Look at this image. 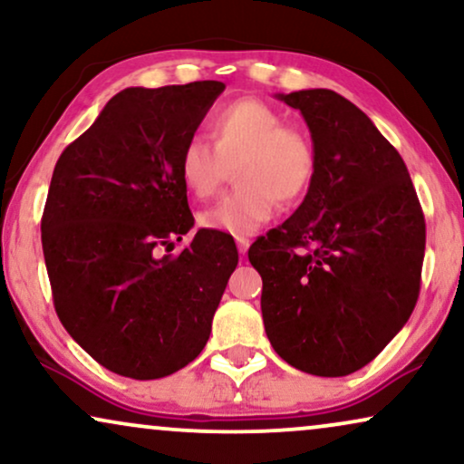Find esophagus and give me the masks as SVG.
<instances>
[{
    "mask_svg": "<svg viewBox=\"0 0 464 464\" xmlns=\"http://www.w3.org/2000/svg\"><path fill=\"white\" fill-rule=\"evenodd\" d=\"M236 242H237V250H239V255H246V252H248V248H250V239L248 237H236Z\"/></svg>",
    "mask_w": 464,
    "mask_h": 464,
    "instance_id": "obj_1",
    "label": "esophagus"
}]
</instances>
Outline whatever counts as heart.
I'll use <instances>...</instances> for the list:
<instances>
[{
  "label": "heart",
  "instance_id": "1",
  "mask_svg": "<svg viewBox=\"0 0 464 464\" xmlns=\"http://www.w3.org/2000/svg\"><path fill=\"white\" fill-rule=\"evenodd\" d=\"M209 139L181 145L178 173L197 198L212 197L236 167L237 188L198 214V225L228 236H250L272 218L278 201H300L316 173V151L306 132L286 126L272 104L242 98L209 120Z\"/></svg>",
  "mask_w": 464,
  "mask_h": 464
}]
</instances>
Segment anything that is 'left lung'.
Masks as SVG:
<instances>
[{
	"label": "left lung",
	"instance_id": "obj_1",
	"mask_svg": "<svg viewBox=\"0 0 464 464\" xmlns=\"http://www.w3.org/2000/svg\"><path fill=\"white\" fill-rule=\"evenodd\" d=\"M306 121L316 173L300 208L250 246L276 353L344 377L402 330L420 295L426 222L407 164L371 117L332 90L276 93Z\"/></svg>",
	"mask_w": 464,
	"mask_h": 464
}]
</instances>
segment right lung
<instances>
[{
    "label": "right lung",
    "instance_id": "1",
    "mask_svg": "<svg viewBox=\"0 0 464 464\" xmlns=\"http://www.w3.org/2000/svg\"><path fill=\"white\" fill-rule=\"evenodd\" d=\"M220 81L128 87L62 151L43 214V250L62 325L111 372H178L212 332L237 248L195 227L178 173ZM168 255H163V250Z\"/></svg>",
    "mask_w": 464,
    "mask_h": 464
}]
</instances>
